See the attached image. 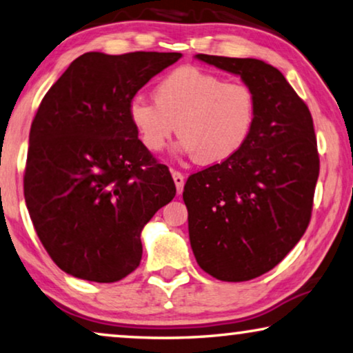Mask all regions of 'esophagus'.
<instances>
[{
  "instance_id": "obj_1",
  "label": "esophagus",
  "mask_w": 353,
  "mask_h": 353,
  "mask_svg": "<svg viewBox=\"0 0 353 353\" xmlns=\"http://www.w3.org/2000/svg\"><path fill=\"white\" fill-rule=\"evenodd\" d=\"M172 176H173V181H175L176 192L181 194L183 186H185V175H183V173L178 172V170H172Z\"/></svg>"
}]
</instances>
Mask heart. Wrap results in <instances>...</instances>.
Segmentation results:
<instances>
[{"label":"heart","instance_id":"1","mask_svg":"<svg viewBox=\"0 0 353 353\" xmlns=\"http://www.w3.org/2000/svg\"><path fill=\"white\" fill-rule=\"evenodd\" d=\"M152 97L154 103L135 99L129 105L132 125L151 152L164 150L176 129L181 152L201 164H221L243 150L256 124L254 90L199 66L170 71Z\"/></svg>","mask_w":353,"mask_h":353}]
</instances>
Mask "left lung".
Segmentation results:
<instances>
[{
	"label": "left lung",
	"instance_id": "left-lung-1",
	"mask_svg": "<svg viewBox=\"0 0 353 353\" xmlns=\"http://www.w3.org/2000/svg\"><path fill=\"white\" fill-rule=\"evenodd\" d=\"M196 57L239 74L258 100L256 124L243 150L194 173L183 191L197 264L223 282H245L274 269L309 226L320 172L314 121L272 65Z\"/></svg>",
	"mask_w": 353,
	"mask_h": 353
}]
</instances>
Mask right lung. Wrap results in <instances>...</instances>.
<instances>
[{
    "mask_svg": "<svg viewBox=\"0 0 353 353\" xmlns=\"http://www.w3.org/2000/svg\"><path fill=\"white\" fill-rule=\"evenodd\" d=\"M180 52H85L48 90L30 129L23 194L52 261L111 283L139 268L140 234L175 197L168 167L143 146L129 105Z\"/></svg>",
    "mask_w": 353,
    "mask_h": 353,
    "instance_id": "add662e5",
    "label": "right lung"
}]
</instances>
